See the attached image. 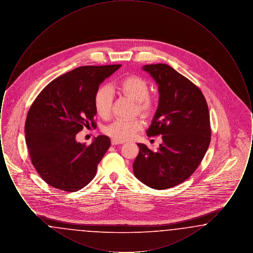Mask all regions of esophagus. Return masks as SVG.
<instances>
[{
	"label": "esophagus",
	"instance_id": "esophagus-1",
	"mask_svg": "<svg viewBox=\"0 0 253 253\" xmlns=\"http://www.w3.org/2000/svg\"><path fill=\"white\" fill-rule=\"evenodd\" d=\"M111 144L114 145V146H115V145L123 144V141H119V140L113 138V139L111 140Z\"/></svg>",
	"mask_w": 253,
	"mask_h": 253
}]
</instances>
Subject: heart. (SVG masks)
I'll return each mask as SVG.
<instances>
[{
	"label": "heart",
	"instance_id": "heart-1",
	"mask_svg": "<svg viewBox=\"0 0 253 253\" xmlns=\"http://www.w3.org/2000/svg\"><path fill=\"white\" fill-rule=\"evenodd\" d=\"M118 89L121 94L131 97L137 102V109L140 113L149 115L154 110L155 102L149 96L150 87L144 79L134 75L127 76L118 84ZM94 106L99 117L107 119L110 116L113 106V96L108 87L102 86L96 90L94 96ZM142 127L143 122L140 120L116 121L104 129V132L114 139L124 141L130 139Z\"/></svg>",
	"mask_w": 253,
	"mask_h": 253
}]
</instances>
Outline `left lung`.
<instances>
[{
	"label": "left lung",
	"instance_id": "1",
	"mask_svg": "<svg viewBox=\"0 0 253 253\" xmlns=\"http://www.w3.org/2000/svg\"><path fill=\"white\" fill-rule=\"evenodd\" d=\"M158 85L157 112L147 130L162 135L157 151L137 143L133 174L150 188L165 190L188 179L201 163L211 142L209 108L200 89L164 63L144 65Z\"/></svg>",
	"mask_w": 253,
	"mask_h": 253
}]
</instances>
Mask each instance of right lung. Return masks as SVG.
<instances>
[{"mask_svg": "<svg viewBox=\"0 0 253 253\" xmlns=\"http://www.w3.org/2000/svg\"><path fill=\"white\" fill-rule=\"evenodd\" d=\"M121 64L81 66L55 79L37 96L24 125L25 142L32 164L48 185L77 192L95 177L111 141L106 135L90 145L76 135L96 122L94 96L98 86Z\"/></svg>", "mask_w": 253, "mask_h": 253, "instance_id": "add662e5", "label": "right lung"}]
</instances>
